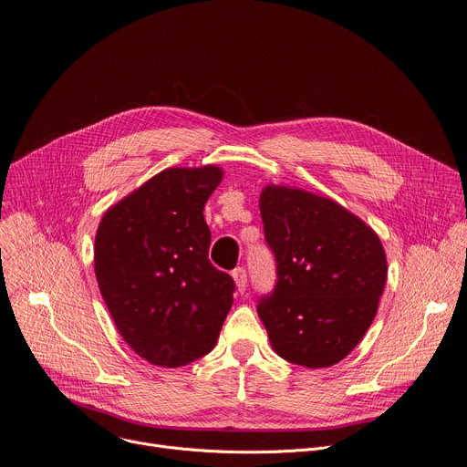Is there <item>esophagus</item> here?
<instances>
[{"mask_svg":"<svg viewBox=\"0 0 467 467\" xmlns=\"http://www.w3.org/2000/svg\"><path fill=\"white\" fill-rule=\"evenodd\" d=\"M232 276H234V280H235V285H237V290L243 294L244 290H246V271L243 269V267H235L234 271H232Z\"/></svg>","mask_w":467,"mask_h":467,"instance_id":"esophagus-1","label":"esophagus"}]
</instances>
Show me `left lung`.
<instances>
[{
    "label": "left lung",
    "instance_id": "obj_1",
    "mask_svg": "<svg viewBox=\"0 0 467 467\" xmlns=\"http://www.w3.org/2000/svg\"><path fill=\"white\" fill-rule=\"evenodd\" d=\"M260 213L275 256L271 294L258 314L273 349L294 365H337L361 342L387 280L379 237L333 200L265 187Z\"/></svg>",
    "mask_w": 467,
    "mask_h": 467
}]
</instances>
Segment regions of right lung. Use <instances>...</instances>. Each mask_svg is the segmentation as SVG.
Here are the masks:
<instances>
[{"label":"right lung","mask_w":467,"mask_h":467,"mask_svg":"<svg viewBox=\"0 0 467 467\" xmlns=\"http://www.w3.org/2000/svg\"><path fill=\"white\" fill-rule=\"evenodd\" d=\"M217 166L170 168L106 211L95 275L125 342L146 361L177 368L217 344L235 282L209 262L203 205Z\"/></svg>","instance_id":"add662e5"}]
</instances>
